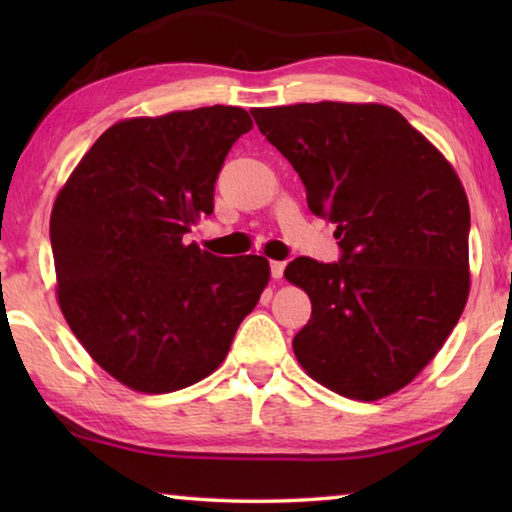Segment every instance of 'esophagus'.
I'll return each mask as SVG.
<instances>
[{"mask_svg":"<svg viewBox=\"0 0 512 512\" xmlns=\"http://www.w3.org/2000/svg\"><path fill=\"white\" fill-rule=\"evenodd\" d=\"M284 275V262H271V277L273 280H280Z\"/></svg>","mask_w":512,"mask_h":512,"instance_id":"obj_1","label":"esophagus"}]
</instances>
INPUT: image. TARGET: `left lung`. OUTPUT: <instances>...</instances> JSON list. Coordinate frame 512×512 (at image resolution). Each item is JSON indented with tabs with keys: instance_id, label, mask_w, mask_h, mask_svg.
Here are the masks:
<instances>
[{
	"instance_id": "left-lung-1",
	"label": "left lung",
	"mask_w": 512,
	"mask_h": 512,
	"mask_svg": "<svg viewBox=\"0 0 512 512\" xmlns=\"http://www.w3.org/2000/svg\"><path fill=\"white\" fill-rule=\"evenodd\" d=\"M305 185L311 214L336 223L339 262L298 257L307 291L293 336L300 366L350 400H379L418 375L463 314L470 205L440 151L379 103L250 110Z\"/></svg>"
}]
</instances>
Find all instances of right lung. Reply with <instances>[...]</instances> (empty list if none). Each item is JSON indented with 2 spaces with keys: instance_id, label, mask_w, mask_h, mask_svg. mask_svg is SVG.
Masks as SVG:
<instances>
[{
  "instance_id": "obj_1",
  "label": "right lung",
  "mask_w": 512,
  "mask_h": 512,
  "mask_svg": "<svg viewBox=\"0 0 512 512\" xmlns=\"http://www.w3.org/2000/svg\"><path fill=\"white\" fill-rule=\"evenodd\" d=\"M250 128L232 106L119 121L56 198L60 309L90 357L133 391H180L214 372L268 284L264 257L183 241L212 214L225 155Z\"/></svg>"
}]
</instances>
